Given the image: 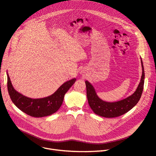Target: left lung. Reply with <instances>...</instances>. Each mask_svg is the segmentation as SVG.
<instances>
[{
    "label": "left lung",
    "instance_id": "left-lung-1",
    "mask_svg": "<svg viewBox=\"0 0 156 156\" xmlns=\"http://www.w3.org/2000/svg\"><path fill=\"white\" fill-rule=\"evenodd\" d=\"M141 63L142 68V77L140 82L135 92L126 99L118 102H108L101 100L97 96L92 84L88 81H85L88 102L90 107L91 108L95 114L102 117L109 118L118 117L128 112L138 103L143 92L145 78V72L142 58Z\"/></svg>",
    "mask_w": 156,
    "mask_h": 156
}]
</instances>
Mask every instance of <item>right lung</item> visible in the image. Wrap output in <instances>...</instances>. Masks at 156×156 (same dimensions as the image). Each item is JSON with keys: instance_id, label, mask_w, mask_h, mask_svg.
<instances>
[{"instance_id": "1", "label": "right lung", "mask_w": 156, "mask_h": 156, "mask_svg": "<svg viewBox=\"0 0 156 156\" xmlns=\"http://www.w3.org/2000/svg\"><path fill=\"white\" fill-rule=\"evenodd\" d=\"M75 81L76 78L66 81L52 95L48 97L42 99H31L16 90L7 74V89L12 102L23 112L29 116L36 118L51 115L58 111L62 104L65 94Z\"/></svg>"}]
</instances>
